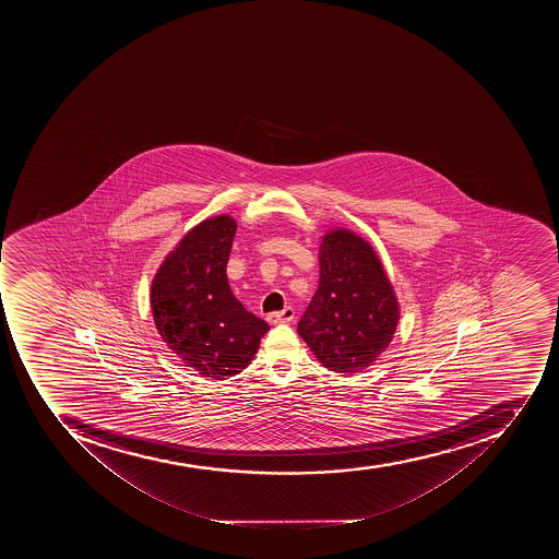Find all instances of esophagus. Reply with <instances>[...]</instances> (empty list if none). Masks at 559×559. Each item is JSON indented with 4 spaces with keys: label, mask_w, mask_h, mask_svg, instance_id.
<instances>
[{
    "label": "esophagus",
    "mask_w": 559,
    "mask_h": 559,
    "mask_svg": "<svg viewBox=\"0 0 559 559\" xmlns=\"http://www.w3.org/2000/svg\"><path fill=\"white\" fill-rule=\"evenodd\" d=\"M295 311L290 306H286L283 311L269 312L267 321L269 323H288V321L294 320Z\"/></svg>",
    "instance_id": "34e87169"
}]
</instances>
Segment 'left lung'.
<instances>
[{
    "instance_id": "left-lung-1",
    "label": "left lung",
    "mask_w": 559,
    "mask_h": 559,
    "mask_svg": "<svg viewBox=\"0 0 559 559\" xmlns=\"http://www.w3.org/2000/svg\"><path fill=\"white\" fill-rule=\"evenodd\" d=\"M399 321L401 302L374 247L346 227L326 230L318 290L297 326L312 355L332 372H361L386 352Z\"/></svg>"
}]
</instances>
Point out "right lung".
<instances>
[{
    "label": "right lung",
    "instance_id": "right-lung-1",
    "mask_svg": "<svg viewBox=\"0 0 559 559\" xmlns=\"http://www.w3.org/2000/svg\"><path fill=\"white\" fill-rule=\"evenodd\" d=\"M236 229L227 213L199 222L167 253L150 288L158 335L203 378L229 379L247 369L269 330L227 282Z\"/></svg>",
    "mask_w": 559,
    "mask_h": 559
}]
</instances>
